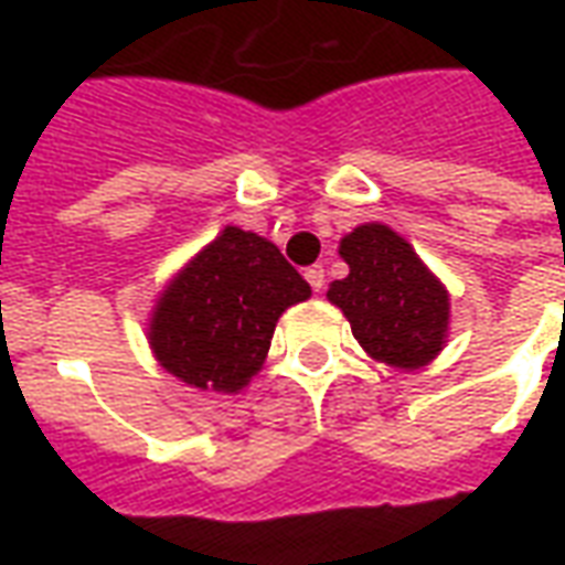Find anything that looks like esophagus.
I'll use <instances>...</instances> for the list:
<instances>
[{"mask_svg":"<svg viewBox=\"0 0 565 565\" xmlns=\"http://www.w3.org/2000/svg\"><path fill=\"white\" fill-rule=\"evenodd\" d=\"M306 281L311 284V290H315V294H320V290H323V284H327L323 266H308V269H306Z\"/></svg>","mask_w":565,"mask_h":565,"instance_id":"obj_1","label":"esophagus"}]
</instances>
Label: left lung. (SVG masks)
<instances>
[{"label":"left lung","instance_id":"1","mask_svg":"<svg viewBox=\"0 0 565 565\" xmlns=\"http://www.w3.org/2000/svg\"><path fill=\"white\" fill-rule=\"evenodd\" d=\"M348 278L327 299L342 308L372 360L393 369L429 366L448 342L450 296L415 247L387 223H363L339 242Z\"/></svg>","mask_w":565,"mask_h":565}]
</instances>
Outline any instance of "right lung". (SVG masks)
<instances>
[{"mask_svg": "<svg viewBox=\"0 0 565 565\" xmlns=\"http://www.w3.org/2000/svg\"><path fill=\"white\" fill-rule=\"evenodd\" d=\"M308 296L306 278L269 238L226 226L157 296L148 344L190 387L238 393L266 363L278 318Z\"/></svg>", "mask_w": 565, "mask_h": 565, "instance_id": "1", "label": "right lung"}]
</instances>
